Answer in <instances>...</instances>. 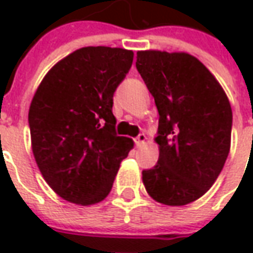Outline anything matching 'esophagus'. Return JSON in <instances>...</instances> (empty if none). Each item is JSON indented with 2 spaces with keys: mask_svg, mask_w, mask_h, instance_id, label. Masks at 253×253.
<instances>
[{
  "mask_svg": "<svg viewBox=\"0 0 253 253\" xmlns=\"http://www.w3.org/2000/svg\"><path fill=\"white\" fill-rule=\"evenodd\" d=\"M145 141H146V135L142 132V133H139V135L135 138V145H136V146H142V145L145 143Z\"/></svg>",
  "mask_w": 253,
  "mask_h": 253,
  "instance_id": "1",
  "label": "esophagus"
}]
</instances>
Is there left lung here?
I'll return each mask as SVG.
<instances>
[{"instance_id":"obj_1","label":"left lung","mask_w":253,"mask_h":253,"mask_svg":"<svg viewBox=\"0 0 253 253\" xmlns=\"http://www.w3.org/2000/svg\"><path fill=\"white\" fill-rule=\"evenodd\" d=\"M136 69L159 112V161L142 171L152 199L186 206L214 184L231 146L232 110L217 79L189 53L142 50Z\"/></svg>"}]
</instances>
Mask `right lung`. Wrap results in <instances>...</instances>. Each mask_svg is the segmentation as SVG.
I'll return each mask as SVG.
<instances>
[{"mask_svg":"<svg viewBox=\"0 0 253 253\" xmlns=\"http://www.w3.org/2000/svg\"><path fill=\"white\" fill-rule=\"evenodd\" d=\"M133 52L88 46L62 59L44 76L29 108L35 161L62 199L90 206L108 196L133 146L118 136L114 92L129 72Z\"/></svg>","mask_w":253,"mask_h":253,"instance_id":"1","label":"right lung"}]
</instances>
